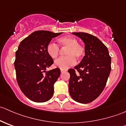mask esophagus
<instances>
[{
	"instance_id": "esophagus-1",
	"label": "esophagus",
	"mask_w": 126,
	"mask_h": 126,
	"mask_svg": "<svg viewBox=\"0 0 126 126\" xmlns=\"http://www.w3.org/2000/svg\"><path fill=\"white\" fill-rule=\"evenodd\" d=\"M60 71L62 73H63V72H66V70H64V69H61Z\"/></svg>"
}]
</instances>
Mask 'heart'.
Segmentation results:
<instances>
[{"mask_svg": "<svg viewBox=\"0 0 126 126\" xmlns=\"http://www.w3.org/2000/svg\"><path fill=\"white\" fill-rule=\"evenodd\" d=\"M59 45L62 47H68L66 51V57L58 58L54 63L57 68L61 69H66L74 65L76 63L77 57L78 59L82 58L85 55V48L81 44H79L78 40L71 36H63L58 39ZM47 54L52 58H57L60 54V47L55 43H50L46 47Z\"/></svg>", "mask_w": 126, "mask_h": 126, "instance_id": "heart-1", "label": "heart"}]
</instances>
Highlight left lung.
<instances>
[{
    "label": "left lung",
    "instance_id": "1",
    "mask_svg": "<svg viewBox=\"0 0 126 126\" xmlns=\"http://www.w3.org/2000/svg\"><path fill=\"white\" fill-rule=\"evenodd\" d=\"M85 43V55L78 65L69 69V92L76 102L88 104L99 97L111 71V57L107 47L97 37L73 32Z\"/></svg>",
    "mask_w": 126,
    "mask_h": 126
}]
</instances>
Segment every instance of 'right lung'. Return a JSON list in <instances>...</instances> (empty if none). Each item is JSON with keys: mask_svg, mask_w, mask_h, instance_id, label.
Returning <instances> with one entry per match:
<instances>
[{"mask_svg": "<svg viewBox=\"0 0 126 126\" xmlns=\"http://www.w3.org/2000/svg\"><path fill=\"white\" fill-rule=\"evenodd\" d=\"M62 32L36 31L24 39L16 52L15 68L20 89L36 102L49 101L54 94V85L60 75L58 68L46 71L54 63L46 47L53 38Z\"/></svg>", "mask_w": 126, "mask_h": 126, "instance_id": "1", "label": "right lung"}]
</instances>
